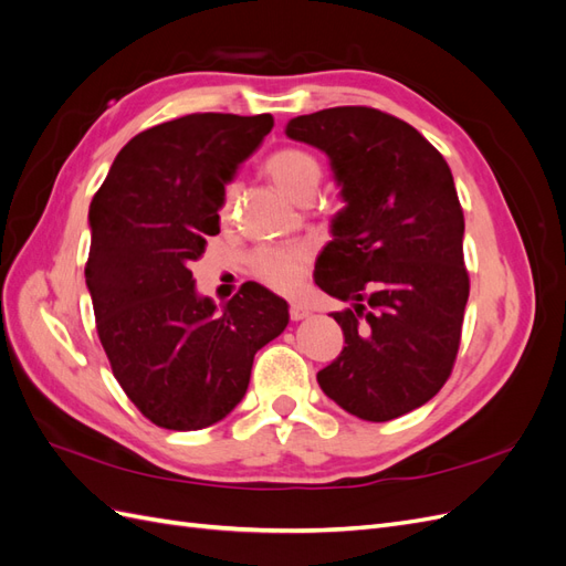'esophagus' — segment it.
<instances>
[{
	"instance_id": "1",
	"label": "esophagus",
	"mask_w": 566,
	"mask_h": 566,
	"mask_svg": "<svg viewBox=\"0 0 566 566\" xmlns=\"http://www.w3.org/2000/svg\"><path fill=\"white\" fill-rule=\"evenodd\" d=\"M306 316H310V306L302 304V302H293V304H290V318H293V321H302V318H306Z\"/></svg>"
}]
</instances>
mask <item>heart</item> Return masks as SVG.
<instances>
[{"mask_svg":"<svg viewBox=\"0 0 566 566\" xmlns=\"http://www.w3.org/2000/svg\"><path fill=\"white\" fill-rule=\"evenodd\" d=\"M269 179L276 184L281 191L297 200L304 191H316L321 181V165L314 156L300 148H281L269 156L264 163ZM238 188L229 184L221 198V217H227L233 208ZM306 262V250L297 245L287 248H262L252 256V271L264 285L279 290V293H293L302 281V271Z\"/></svg>","mask_w":566,"mask_h":566,"instance_id":"obj_1","label":"heart"}]
</instances>
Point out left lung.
I'll return each mask as SVG.
<instances>
[{
  "label": "left lung",
  "mask_w": 566,
  "mask_h": 566,
  "mask_svg": "<svg viewBox=\"0 0 566 566\" xmlns=\"http://www.w3.org/2000/svg\"><path fill=\"white\" fill-rule=\"evenodd\" d=\"M285 134L328 156L345 202L314 273L352 302L333 314L345 349L316 380L361 420L406 416L449 380L470 295L451 169L418 129L366 106L297 115Z\"/></svg>",
  "instance_id": "1"
}]
</instances>
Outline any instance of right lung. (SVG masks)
<instances>
[{
    "instance_id": "obj_1",
    "label": "right lung",
    "mask_w": 566,
    "mask_h": 566,
    "mask_svg": "<svg viewBox=\"0 0 566 566\" xmlns=\"http://www.w3.org/2000/svg\"><path fill=\"white\" fill-rule=\"evenodd\" d=\"M273 117L193 113L150 127L117 153L90 205L84 279L115 380L165 430L191 432L243 401L254 354L290 321L287 302L245 283L224 306L196 290L191 264L235 169Z\"/></svg>"
}]
</instances>
